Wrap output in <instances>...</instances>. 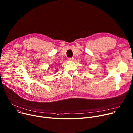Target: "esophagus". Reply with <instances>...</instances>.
Here are the masks:
<instances>
[{"mask_svg": "<svg viewBox=\"0 0 133 133\" xmlns=\"http://www.w3.org/2000/svg\"><path fill=\"white\" fill-rule=\"evenodd\" d=\"M69 61H74V57H70L68 58Z\"/></svg>", "mask_w": 133, "mask_h": 133, "instance_id": "34e87169", "label": "esophagus"}]
</instances>
